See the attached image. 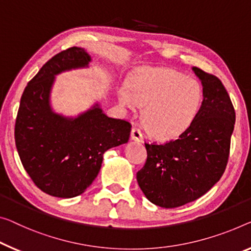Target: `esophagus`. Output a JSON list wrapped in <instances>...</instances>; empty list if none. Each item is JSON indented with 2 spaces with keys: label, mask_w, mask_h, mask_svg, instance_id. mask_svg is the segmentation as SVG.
<instances>
[{
  "label": "esophagus",
  "mask_w": 251,
  "mask_h": 251,
  "mask_svg": "<svg viewBox=\"0 0 251 251\" xmlns=\"http://www.w3.org/2000/svg\"><path fill=\"white\" fill-rule=\"evenodd\" d=\"M131 139L134 141H142V139H144L142 132L137 126H133L132 130H131Z\"/></svg>",
  "instance_id": "1"
}]
</instances>
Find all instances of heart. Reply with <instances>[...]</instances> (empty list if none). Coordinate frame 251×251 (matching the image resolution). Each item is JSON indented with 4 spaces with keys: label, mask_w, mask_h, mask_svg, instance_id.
I'll list each match as a JSON object with an SVG mask.
<instances>
[{
    "label": "heart",
    "mask_w": 251,
    "mask_h": 251,
    "mask_svg": "<svg viewBox=\"0 0 251 251\" xmlns=\"http://www.w3.org/2000/svg\"><path fill=\"white\" fill-rule=\"evenodd\" d=\"M202 86L198 80L174 69H146L119 90L123 105L142 110V122L150 134L171 139L191 125L201 106Z\"/></svg>",
    "instance_id": "heart-1"
}]
</instances>
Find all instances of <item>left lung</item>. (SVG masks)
<instances>
[{"label":"left lung","instance_id":"left-lung-1","mask_svg":"<svg viewBox=\"0 0 251 251\" xmlns=\"http://www.w3.org/2000/svg\"><path fill=\"white\" fill-rule=\"evenodd\" d=\"M203 85V102L188 128L174 140L147 144V160L137 173L150 202L173 209L201 198L219 182L230 155L236 112L217 76L193 67Z\"/></svg>","mask_w":251,"mask_h":251}]
</instances>
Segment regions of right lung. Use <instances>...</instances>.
Listing matches in <instances>:
<instances>
[{
	"mask_svg": "<svg viewBox=\"0 0 251 251\" xmlns=\"http://www.w3.org/2000/svg\"><path fill=\"white\" fill-rule=\"evenodd\" d=\"M90 60L83 48L63 50L41 67L21 96L14 128L19 157L34 185L56 198L85 192L101 169L103 153L130 137V122L106 117L98 105L76 119L50 109L55 75L85 67Z\"/></svg>",
	"mask_w": 251,
	"mask_h": 251,
	"instance_id": "1",
	"label": "right lung"
}]
</instances>
